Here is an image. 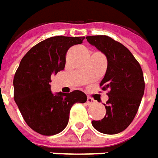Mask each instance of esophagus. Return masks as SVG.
Returning a JSON list of instances; mask_svg holds the SVG:
<instances>
[{
  "label": "esophagus",
  "mask_w": 158,
  "mask_h": 158,
  "mask_svg": "<svg viewBox=\"0 0 158 158\" xmlns=\"http://www.w3.org/2000/svg\"><path fill=\"white\" fill-rule=\"evenodd\" d=\"M87 103L89 104V105H91V104H95L96 102H95V100L93 99V98L88 97L87 98Z\"/></svg>",
  "instance_id": "esophagus-1"
}]
</instances>
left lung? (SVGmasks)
I'll list each match as a JSON object with an SVG mask.
<instances>
[{
    "mask_svg": "<svg viewBox=\"0 0 158 158\" xmlns=\"http://www.w3.org/2000/svg\"><path fill=\"white\" fill-rule=\"evenodd\" d=\"M87 41L106 55L107 69L100 82L102 90H110L105 107L106 116L92 121L94 128L104 134L124 131L134 119L144 93L141 66L124 45L106 35L87 36Z\"/></svg>",
    "mask_w": 158,
    "mask_h": 158,
    "instance_id": "1",
    "label": "left lung"
}]
</instances>
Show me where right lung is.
Masks as SVG:
<instances>
[{
  "label": "right lung",
  "mask_w": 158,
  "mask_h": 158,
  "mask_svg": "<svg viewBox=\"0 0 158 158\" xmlns=\"http://www.w3.org/2000/svg\"><path fill=\"white\" fill-rule=\"evenodd\" d=\"M85 37L54 36L32 48L20 61L14 78V98L30 128L45 136L62 131L75 103L86 102L79 90L69 93L51 91V76L64 70L68 49Z\"/></svg>",
  "instance_id": "1"
}]
</instances>
